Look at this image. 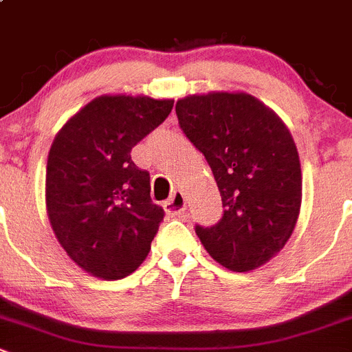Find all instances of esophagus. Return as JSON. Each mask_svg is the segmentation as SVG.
Returning <instances> with one entry per match:
<instances>
[{"mask_svg":"<svg viewBox=\"0 0 352 352\" xmlns=\"http://www.w3.org/2000/svg\"><path fill=\"white\" fill-rule=\"evenodd\" d=\"M164 209L169 216H182L186 211V199L182 192H174L166 202H164Z\"/></svg>","mask_w":352,"mask_h":352,"instance_id":"1","label":"esophagus"}]
</instances>
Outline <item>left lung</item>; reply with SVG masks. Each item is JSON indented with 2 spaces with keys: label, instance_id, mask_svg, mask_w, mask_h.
I'll return each instance as SVG.
<instances>
[{
  "label": "left lung",
  "instance_id": "1",
  "mask_svg": "<svg viewBox=\"0 0 352 352\" xmlns=\"http://www.w3.org/2000/svg\"><path fill=\"white\" fill-rule=\"evenodd\" d=\"M182 131L208 160L223 214L195 225L208 253L248 272L285 248L302 202V173L292 134L272 109L244 92L188 96L176 102Z\"/></svg>",
  "mask_w": 352,
  "mask_h": 352
}]
</instances>
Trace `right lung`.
<instances>
[{
    "label": "right lung",
    "instance_id": "obj_1",
    "mask_svg": "<svg viewBox=\"0 0 352 352\" xmlns=\"http://www.w3.org/2000/svg\"><path fill=\"white\" fill-rule=\"evenodd\" d=\"M173 99L101 96L69 118L47 162V211L76 265L122 279L143 263L164 220L150 197V173L131 151L159 127Z\"/></svg>",
    "mask_w": 352,
    "mask_h": 352
}]
</instances>
